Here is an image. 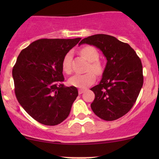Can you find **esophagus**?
I'll use <instances>...</instances> for the list:
<instances>
[{"label":"esophagus","instance_id":"34e87169","mask_svg":"<svg viewBox=\"0 0 159 159\" xmlns=\"http://www.w3.org/2000/svg\"><path fill=\"white\" fill-rule=\"evenodd\" d=\"M84 90H81V89H80V90H78V93L79 94H82L84 92Z\"/></svg>","mask_w":159,"mask_h":159}]
</instances>
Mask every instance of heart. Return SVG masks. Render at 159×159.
Instances as JSON below:
<instances>
[{"label": "heart", "mask_w": 159, "mask_h": 159, "mask_svg": "<svg viewBox=\"0 0 159 159\" xmlns=\"http://www.w3.org/2000/svg\"><path fill=\"white\" fill-rule=\"evenodd\" d=\"M81 54L86 59L90 62V65L87 67V73L84 74H75L69 78V84L71 86H73L75 87H77L79 89H85L87 87H90L96 81V75H101L103 72V66L100 61H98L99 54L98 51L94 47L87 45L81 48ZM71 52H67L63 57V61H62V69L63 71L66 73H71L72 71V66H71Z\"/></svg>", "instance_id": "1"}]
</instances>
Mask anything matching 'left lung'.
Wrapping results in <instances>:
<instances>
[{
  "label": "left lung",
  "instance_id": "8db88e82",
  "mask_svg": "<svg viewBox=\"0 0 159 159\" xmlns=\"http://www.w3.org/2000/svg\"><path fill=\"white\" fill-rule=\"evenodd\" d=\"M84 43L99 48L107 59L101 81L90 89L95 93L91 108L104 120L119 119L132 109L142 88L141 61L130 45L114 36L96 34L79 45Z\"/></svg>",
  "mask_w": 159,
  "mask_h": 159
}]
</instances>
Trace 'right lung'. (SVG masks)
Instances as JSON below:
<instances>
[{"mask_svg": "<svg viewBox=\"0 0 159 159\" xmlns=\"http://www.w3.org/2000/svg\"><path fill=\"white\" fill-rule=\"evenodd\" d=\"M81 38L41 39L18 56L12 69L15 93L31 117L45 125H56L68 117L78 89L65 87L63 57Z\"/></svg>", "mask_w": 159, "mask_h": 159, "instance_id": "obj_1", "label": "right lung"}]
</instances>
